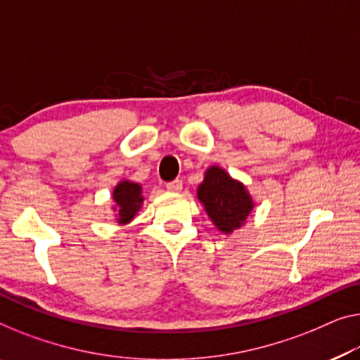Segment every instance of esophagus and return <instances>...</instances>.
Instances as JSON below:
<instances>
[{"instance_id": "esophagus-1", "label": "esophagus", "mask_w": 360, "mask_h": 360, "mask_svg": "<svg viewBox=\"0 0 360 360\" xmlns=\"http://www.w3.org/2000/svg\"><path fill=\"white\" fill-rule=\"evenodd\" d=\"M166 189H168L169 192H179L182 189V181L174 179V181L168 182V184H166Z\"/></svg>"}]
</instances>
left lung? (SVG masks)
I'll return each mask as SVG.
<instances>
[{"label": "left lung", "instance_id": "obj_1", "mask_svg": "<svg viewBox=\"0 0 360 360\" xmlns=\"http://www.w3.org/2000/svg\"><path fill=\"white\" fill-rule=\"evenodd\" d=\"M197 197L214 226L226 234L243 226L254 208V200L243 182L233 179L219 166H210L205 171Z\"/></svg>", "mask_w": 360, "mask_h": 360}]
</instances>
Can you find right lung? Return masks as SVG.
<instances>
[{"label": "right lung", "instance_id": "obj_1", "mask_svg": "<svg viewBox=\"0 0 360 360\" xmlns=\"http://www.w3.org/2000/svg\"><path fill=\"white\" fill-rule=\"evenodd\" d=\"M112 200H115V208L117 210L116 221L120 224L132 221V218L141 210L143 202L142 186L137 184V182L121 181L112 191Z\"/></svg>", "mask_w": 360, "mask_h": 360}]
</instances>
